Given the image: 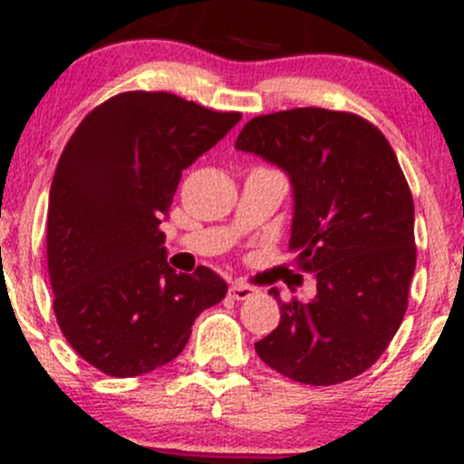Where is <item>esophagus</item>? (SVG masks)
<instances>
[{
    "label": "esophagus",
    "instance_id": "obj_1",
    "mask_svg": "<svg viewBox=\"0 0 464 464\" xmlns=\"http://www.w3.org/2000/svg\"><path fill=\"white\" fill-rule=\"evenodd\" d=\"M253 295H255V287H250L246 284H231V287H228V296L236 301H246Z\"/></svg>",
    "mask_w": 464,
    "mask_h": 464
}]
</instances>
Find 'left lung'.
Segmentation results:
<instances>
[{
    "label": "left lung",
    "instance_id": "obj_1",
    "mask_svg": "<svg viewBox=\"0 0 464 464\" xmlns=\"http://www.w3.org/2000/svg\"><path fill=\"white\" fill-rule=\"evenodd\" d=\"M236 148L290 179V253L316 279L312 301L281 303L255 351L301 384L360 375L397 334L417 266L414 202L391 143L358 115L307 106L255 117Z\"/></svg>",
    "mask_w": 464,
    "mask_h": 464
}]
</instances>
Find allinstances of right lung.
<instances>
[{"label": "right lung", "mask_w": 464, "mask_h": 464, "mask_svg": "<svg viewBox=\"0 0 464 464\" xmlns=\"http://www.w3.org/2000/svg\"><path fill=\"white\" fill-rule=\"evenodd\" d=\"M239 120L172 93L129 92L84 117L63 150L47 207L54 314L80 358L106 375L172 362L200 312L225 299L214 270L169 268L161 222L183 169Z\"/></svg>", "instance_id": "1"}]
</instances>
